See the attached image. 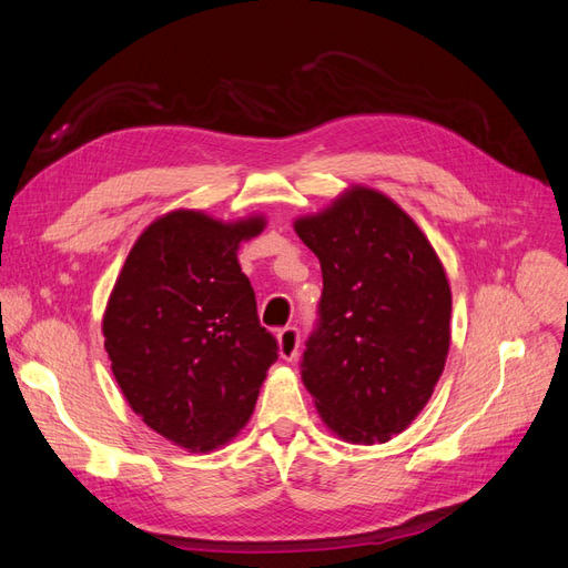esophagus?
<instances>
[{"label": "esophagus", "mask_w": 568, "mask_h": 568, "mask_svg": "<svg viewBox=\"0 0 568 568\" xmlns=\"http://www.w3.org/2000/svg\"><path fill=\"white\" fill-rule=\"evenodd\" d=\"M277 338H280V355L284 359H294L298 355V346H301L298 326H284V329H280Z\"/></svg>", "instance_id": "esophagus-1"}]
</instances>
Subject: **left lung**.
Here are the masks:
<instances>
[{"label": "left lung", "instance_id": "obj_1", "mask_svg": "<svg viewBox=\"0 0 568 568\" xmlns=\"http://www.w3.org/2000/svg\"><path fill=\"white\" fill-rule=\"evenodd\" d=\"M294 227L320 257L324 284L303 384L334 434L384 443L419 415L443 374L448 277L412 217L367 186Z\"/></svg>", "mask_w": 568, "mask_h": 568}]
</instances>
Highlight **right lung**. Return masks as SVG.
<instances>
[{
	"label": "right lung",
	"instance_id": "1",
	"mask_svg": "<svg viewBox=\"0 0 568 568\" xmlns=\"http://www.w3.org/2000/svg\"><path fill=\"white\" fill-rule=\"evenodd\" d=\"M263 217L225 225L175 211L136 239L104 315V346L130 407L186 450L244 428L280 355L236 261Z\"/></svg>",
	"mask_w": 568,
	"mask_h": 568
}]
</instances>
